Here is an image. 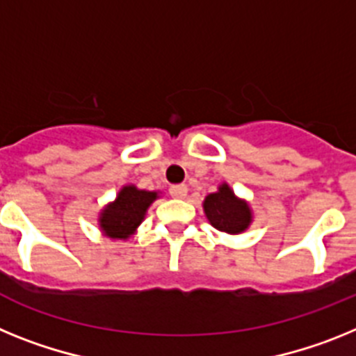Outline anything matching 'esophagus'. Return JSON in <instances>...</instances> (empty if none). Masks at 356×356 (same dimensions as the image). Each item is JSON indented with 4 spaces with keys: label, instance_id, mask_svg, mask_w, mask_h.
Masks as SVG:
<instances>
[{
    "label": "esophagus",
    "instance_id": "34e87169",
    "mask_svg": "<svg viewBox=\"0 0 356 356\" xmlns=\"http://www.w3.org/2000/svg\"><path fill=\"white\" fill-rule=\"evenodd\" d=\"M170 195L174 199H184L188 195V186L186 184H177V186L170 188Z\"/></svg>",
    "mask_w": 356,
    "mask_h": 356
}]
</instances>
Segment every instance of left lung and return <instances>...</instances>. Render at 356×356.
Wrapping results in <instances>:
<instances>
[{"label":"left lung","instance_id":"8db88e82","mask_svg":"<svg viewBox=\"0 0 356 356\" xmlns=\"http://www.w3.org/2000/svg\"><path fill=\"white\" fill-rule=\"evenodd\" d=\"M202 208L209 224L222 233L242 234L252 224L251 206L245 199L234 195L227 182L218 184V190L204 199Z\"/></svg>","mask_w":356,"mask_h":356}]
</instances>
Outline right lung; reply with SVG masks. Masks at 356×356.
Here are the masks:
<instances>
[{"label":"right lung","mask_w":356,"mask_h":356,"mask_svg":"<svg viewBox=\"0 0 356 356\" xmlns=\"http://www.w3.org/2000/svg\"><path fill=\"white\" fill-rule=\"evenodd\" d=\"M159 199V191L140 190L134 184H125L116 193V199L105 204L98 213V227L111 240H129L145 220L148 208Z\"/></svg>","instance_id":"1"}]
</instances>
